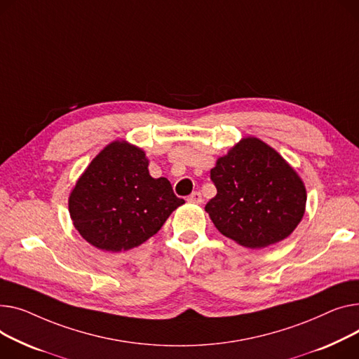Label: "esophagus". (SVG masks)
Returning <instances> with one entry per match:
<instances>
[{
	"mask_svg": "<svg viewBox=\"0 0 359 359\" xmlns=\"http://www.w3.org/2000/svg\"><path fill=\"white\" fill-rule=\"evenodd\" d=\"M187 202L190 203H202V195L199 192H194L187 198Z\"/></svg>",
	"mask_w": 359,
	"mask_h": 359,
	"instance_id": "1",
	"label": "esophagus"
}]
</instances>
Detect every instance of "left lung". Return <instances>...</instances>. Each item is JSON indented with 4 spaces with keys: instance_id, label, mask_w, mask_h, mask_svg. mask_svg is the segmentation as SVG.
<instances>
[{
    "instance_id": "8db88e82",
    "label": "left lung",
    "mask_w": 359,
    "mask_h": 359,
    "mask_svg": "<svg viewBox=\"0 0 359 359\" xmlns=\"http://www.w3.org/2000/svg\"><path fill=\"white\" fill-rule=\"evenodd\" d=\"M218 194L205 210L217 229L245 248H264L287 238L303 219L306 186L278 151L244 137L210 170Z\"/></svg>"
}]
</instances>
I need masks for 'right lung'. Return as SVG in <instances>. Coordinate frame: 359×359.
Masks as SVG:
<instances>
[{"label":"right lung","mask_w":359,"mask_h":359,"mask_svg":"<svg viewBox=\"0 0 359 359\" xmlns=\"http://www.w3.org/2000/svg\"><path fill=\"white\" fill-rule=\"evenodd\" d=\"M183 203L169 180L150 176L146 151L126 140L109 142L92 158L67 202L83 240L109 252L146 243Z\"/></svg>","instance_id":"add662e5"}]
</instances>
